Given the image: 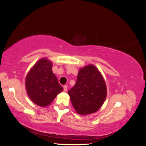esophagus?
I'll return each instance as SVG.
<instances>
[{"label":"esophagus","mask_w":146,"mask_h":146,"mask_svg":"<svg viewBox=\"0 0 146 146\" xmlns=\"http://www.w3.org/2000/svg\"><path fill=\"white\" fill-rule=\"evenodd\" d=\"M63 90H64V91H67V85L63 86Z\"/></svg>","instance_id":"1"}]
</instances>
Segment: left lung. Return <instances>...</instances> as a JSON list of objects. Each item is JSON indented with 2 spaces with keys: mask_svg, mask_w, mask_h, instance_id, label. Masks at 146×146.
<instances>
[{
  "mask_svg": "<svg viewBox=\"0 0 146 146\" xmlns=\"http://www.w3.org/2000/svg\"><path fill=\"white\" fill-rule=\"evenodd\" d=\"M68 94L78 114L94 113L105 100V81L96 67L93 65H87L80 69L75 85L68 91Z\"/></svg>",
  "mask_w": 146,
  "mask_h": 146,
  "instance_id": "left-lung-1",
  "label": "left lung"
}]
</instances>
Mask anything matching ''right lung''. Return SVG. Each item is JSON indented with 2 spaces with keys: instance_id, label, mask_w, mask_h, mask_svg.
<instances>
[{
  "instance_id": "obj_1",
  "label": "right lung",
  "mask_w": 146,
  "mask_h": 146,
  "mask_svg": "<svg viewBox=\"0 0 146 146\" xmlns=\"http://www.w3.org/2000/svg\"><path fill=\"white\" fill-rule=\"evenodd\" d=\"M52 63L48 59L39 60L26 78V88L29 98L37 105L47 106L63 91L52 70Z\"/></svg>"
}]
</instances>
